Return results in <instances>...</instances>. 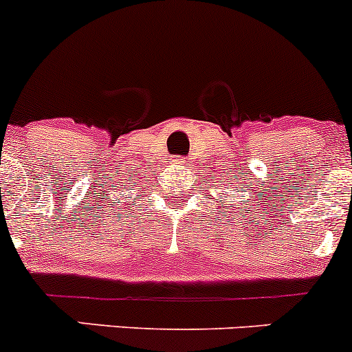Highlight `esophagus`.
Segmentation results:
<instances>
[{"mask_svg": "<svg viewBox=\"0 0 352 352\" xmlns=\"http://www.w3.org/2000/svg\"><path fill=\"white\" fill-rule=\"evenodd\" d=\"M171 164L173 166H184V164H186V161H184L183 157H173Z\"/></svg>", "mask_w": 352, "mask_h": 352, "instance_id": "34e87169", "label": "esophagus"}]
</instances>
